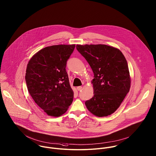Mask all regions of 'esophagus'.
I'll list each match as a JSON object with an SVG mask.
<instances>
[{
	"label": "esophagus",
	"instance_id": "1",
	"mask_svg": "<svg viewBox=\"0 0 156 156\" xmlns=\"http://www.w3.org/2000/svg\"><path fill=\"white\" fill-rule=\"evenodd\" d=\"M77 90H78V91H81L82 89H83V87H81V86H79V87H77Z\"/></svg>",
	"mask_w": 156,
	"mask_h": 156
}]
</instances>
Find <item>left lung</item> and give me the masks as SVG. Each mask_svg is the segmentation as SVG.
<instances>
[{
	"mask_svg": "<svg viewBox=\"0 0 156 156\" xmlns=\"http://www.w3.org/2000/svg\"><path fill=\"white\" fill-rule=\"evenodd\" d=\"M94 73V96L86 101L89 111L98 116H107L121 105L130 89L127 62L121 51L105 44L76 45Z\"/></svg>",
	"mask_w": 156,
	"mask_h": 156,
	"instance_id": "obj_1",
	"label": "left lung"
}]
</instances>
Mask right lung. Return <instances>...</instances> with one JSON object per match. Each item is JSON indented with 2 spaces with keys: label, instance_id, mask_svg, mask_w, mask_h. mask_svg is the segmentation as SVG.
<instances>
[{
  "label": "right lung",
  "instance_id": "add662e5",
  "mask_svg": "<svg viewBox=\"0 0 156 156\" xmlns=\"http://www.w3.org/2000/svg\"><path fill=\"white\" fill-rule=\"evenodd\" d=\"M75 44L46 47L32 56L27 65L25 80L35 102L49 116L59 117L73 98L66 70Z\"/></svg>",
  "mask_w": 156,
  "mask_h": 156
}]
</instances>
